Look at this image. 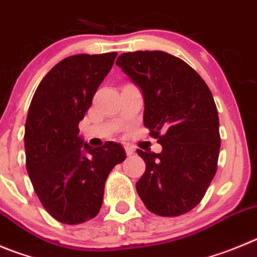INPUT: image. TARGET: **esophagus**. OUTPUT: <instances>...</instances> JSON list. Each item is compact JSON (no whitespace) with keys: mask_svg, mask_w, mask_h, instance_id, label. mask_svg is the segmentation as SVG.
Returning <instances> with one entry per match:
<instances>
[{"mask_svg":"<svg viewBox=\"0 0 257 257\" xmlns=\"http://www.w3.org/2000/svg\"><path fill=\"white\" fill-rule=\"evenodd\" d=\"M125 153L126 156H132L134 153V148L132 146H125Z\"/></svg>","mask_w":257,"mask_h":257,"instance_id":"obj_1","label":"esophagus"}]
</instances>
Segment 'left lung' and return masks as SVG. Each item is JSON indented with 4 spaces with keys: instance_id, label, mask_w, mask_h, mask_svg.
<instances>
[{
    "instance_id": "8db88e82",
    "label": "left lung",
    "mask_w": 257,
    "mask_h": 257,
    "mask_svg": "<svg viewBox=\"0 0 257 257\" xmlns=\"http://www.w3.org/2000/svg\"><path fill=\"white\" fill-rule=\"evenodd\" d=\"M116 66L141 88L143 123L162 146L137 153L146 171L136 184L150 212L177 217L200 203L217 171V106L204 80L183 59L161 50L123 53Z\"/></svg>"
}]
</instances>
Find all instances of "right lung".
Here are the masks:
<instances>
[{
	"label": "right lung",
	"mask_w": 257,
	"mask_h": 257,
	"mask_svg": "<svg viewBox=\"0 0 257 257\" xmlns=\"http://www.w3.org/2000/svg\"><path fill=\"white\" fill-rule=\"evenodd\" d=\"M116 52L76 54L53 67L38 86L25 123L26 170L54 219L80 224L100 212L105 181L125 160L123 146L91 147L78 124L114 64Z\"/></svg>",
	"instance_id": "1"
}]
</instances>
